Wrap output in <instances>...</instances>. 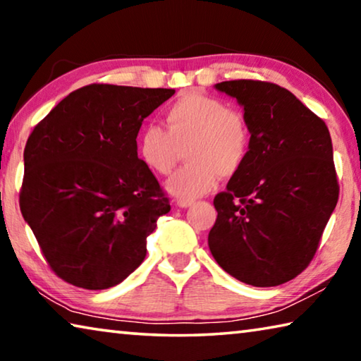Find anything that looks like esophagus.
<instances>
[{"label": "esophagus", "instance_id": "34e87169", "mask_svg": "<svg viewBox=\"0 0 361 361\" xmlns=\"http://www.w3.org/2000/svg\"><path fill=\"white\" fill-rule=\"evenodd\" d=\"M194 204V200H178L176 205L181 207V209H188V207H191Z\"/></svg>", "mask_w": 361, "mask_h": 361}]
</instances>
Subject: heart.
<instances>
[{"label":"heart","instance_id":"obj_1","mask_svg":"<svg viewBox=\"0 0 361 361\" xmlns=\"http://www.w3.org/2000/svg\"><path fill=\"white\" fill-rule=\"evenodd\" d=\"M166 127H145L137 138V156L149 172L169 175L186 146L188 164L166 183L167 192L178 200L210 192L219 176L234 175L245 162L248 122L218 97L195 89L181 94L166 109Z\"/></svg>","mask_w":361,"mask_h":361}]
</instances>
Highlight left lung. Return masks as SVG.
I'll list each match as a JSON object with an SVG mask.
<instances>
[{
  "mask_svg": "<svg viewBox=\"0 0 361 361\" xmlns=\"http://www.w3.org/2000/svg\"><path fill=\"white\" fill-rule=\"evenodd\" d=\"M235 99L250 127L243 166L216 194L209 234L213 258L253 286L301 274L319 248L339 197L329 130L277 84L239 79L215 84Z\"/></svg>",
  "mask_w": 361,
  "mask_h": 361,
  "instance_id": "left-lung-1",
  "label": "left lung"
}]
</instances>
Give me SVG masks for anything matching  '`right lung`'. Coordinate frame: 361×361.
Returning a JSON list of instances; mask_svg holds the SVG:
<instances>
[{
	"mask_svg": "<svg viewBox=\"0 0 361 361\" xmlns=\"http://www.w3.org/2000/svg\"><path fill=\"white\" fill-rule=\"evenodd\" d=\"M173 89L90 84L35 127L23 151L20 212L49 266L79 288L106 290L142 264L170 204L137 156L145 118Z\"/></svg>",
	"mask_w": 361,
	"mask_h": 361,
	"instance_id": "obj_1",
	"label": "right lung"
}]
</instances>
